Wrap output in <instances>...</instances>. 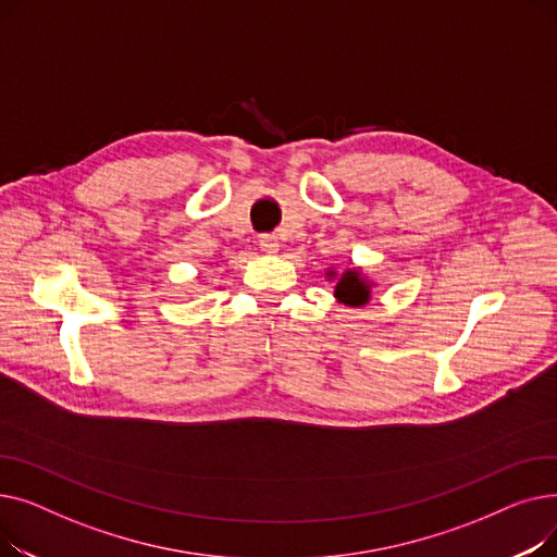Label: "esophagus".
<instances>
[{
    "label": "esophagus",
    "mask_w": 557,
    "mask_h": 557,
    "mask_svg": "<svg viewBox=\"0 0 557 557\" xmlns=\"http://www.w3.org/2000/svg\"><path fill=\"white\" fill-rule=\"evenodd\" d=\"M259 248L263 252L275 255L280 250V239L275 237V234H261V237H259Z\"/></svg>",
    "instance_id": "esophagus-1"
}]
</instances>
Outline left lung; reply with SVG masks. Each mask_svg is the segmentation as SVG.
Listing matches in <instances>:
<instances>
[{
	"mask_svg": "<svg viewBox=\"0 0 557 557\" xmlns=\"http://www.w3.org/2000/svg\"><path fill=\"white\" fill-rule=\"evenodd\" d=\"M325 277L330 282H336L334 286V298L338 305L345 307H366L372 300V288L376 286V282L363 273L361 267H352L345 269L343 273H336L332 267L325 271Z\"/></svg>",
	"mask_w": 557,
	"mask_h": 557,
	"instance_id": "8db88e82",
	"label": "left lung"
}]
</instances>
